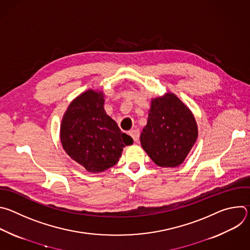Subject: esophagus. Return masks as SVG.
Wrapping results in <instances>:
<instances>
[{"label":"esophagus","mask_w":250,"mask_h":250,"mask_svg":"<svg viewBox=\"0 0 250 250\" xmlns=\"http://www.w3.org/2000/svg\"><path fill=\"white\" fill-rule=\"evenodd\" d=\"M129 134H130V136L133 138V140H134L135 142H138V140H139V130H138V129H132V130H130V131H129Z\"/></svg>","instance_id":"1"}]
</instances>
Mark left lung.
<instances>
[{
  "label": "left lung",
  "mask_w": 250,
  "mask_h": 250,
  "mask_svg": "<svg viewBox=\"0 0 250 250\" xmlns=\"http://www.w3.org/2000/svg\"><path fill=\"white\" fill-rule=\"evenodd\" d=\"M198 138V125L188 106L175 94L151 99L147 124L140 134L142 148L160 167L182 164Z\"/></svg>",
  "instance_id": "obj_1"
}]
</instances>
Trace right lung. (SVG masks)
I'll use <instances>...</instances> for the list:
<instances>
[{"mask_svg": "<svg viewBox=\"0 0 250 250\" xmlns=\"http://www.w3.org/2000/svg\"><path fill=\"white\" fill-rule=\"evenodd\" d=\"M104 95L89 89L70 103L60 125L65 152L88 172L99 173L116 165L133 139L122 132L104 109Z\"/></svg>", "mask_w": 250, "mask_h": 250, "instance_id": "right-lung-1", "label": "right lung"}]
</instances>
